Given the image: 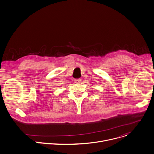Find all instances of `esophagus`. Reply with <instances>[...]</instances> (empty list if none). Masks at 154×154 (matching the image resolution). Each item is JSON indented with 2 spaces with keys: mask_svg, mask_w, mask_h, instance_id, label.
<instances>
[{
  "mask_svg": "<svg viewBox=\"0 0 154 154\" xmlns=\"http://www.w3.org/2000/svg\"><path fill=\"white\" fill-rule=\"evenodd\" d=\"M80 81H81V80H80V79H75V80H74V82H75V83H80Z\"/></svg>",
  "mask_w": 154,
  "mask_h": 154,
  "instance_id": "esophagus-1",
  "label": "esophagus"
}]
</instances>
